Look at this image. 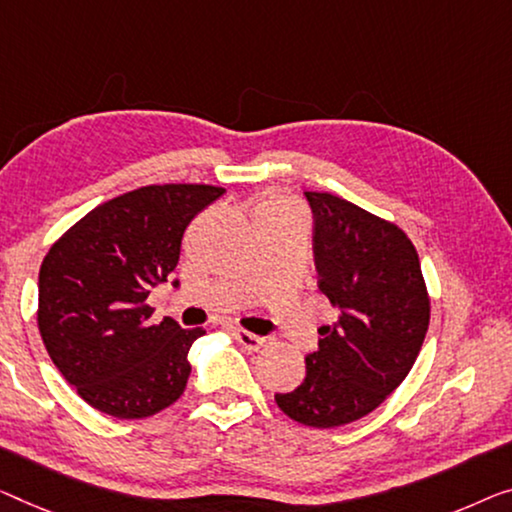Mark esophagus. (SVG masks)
Returning <instances> with one entry per match:
<instances>
[{
    "label": "esophagus",
    "mask_w": 512,
    "mask_h": 512,
    "mask_svg": "<svg viewBox=\"0 0 512 512\" xmlns=\"http://www.w3.org/2000/svg\"><path fill=\"white\" fill-rule=\"evenodd\" d=\"M232 335H234V340L239 342L241 347L248 349V352H257V349H262L264 342H266L264 338H259V335L248 333V331H241V329H234Z\"/></svg>",
    "instance_id": "esophagus-1"
}]
</instances>
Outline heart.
Segmentation results:
<instances>
[{"mask_svg": "<svg viewBox=\"0 0 512 512\" xmlns=\"http://www.w3.org/2000/svg\"><path fill=\"white\" fill-rule=\"evenodd\" d=\"M266 209H289V207H287L285 202H271L269 207H266Z\"/></svg>", "mask_w": 512, "mask_h": 512, "instance_id": "obj_1", "label": "heart"}]
</instances>
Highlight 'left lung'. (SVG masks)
<instances>
[{
	"label": "left lung",
	"mask_w": 512,
	"mask_h": 512,
	"mask_svg": "<svg viewBox=\"0 0 512 512\" xmlns=\"http://www.w3.org/2000/svg\"><path fill=\"white\" fill-rule=\"evenodd\" d=\"M305 197L317 285L338 315L305 356V379L276 402L292 421L326 430L368 416L409 375L430 324V296L414 243L398 225L331 193Z\"/></svg>",
	"instance_id": "1"
}]
</instances>
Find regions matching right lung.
Instances as JSON below:
<instances>
[{"label": "right lung", "instance_id": "1", "mask_svg": "<svg viewBox=\"0 0 512 512\" xmlns=\"http://www.w3.org/2000/svg\"><path fill=\"white\" fill-rule=\"evenodd\" d=\"M223 193L204 183L131 190L98 204L45 255L38 331L57 370L94 409L133 421L181 398L188 349L204 329H181L170 317L149 324L147 296L177 269L190 220Z\"/></svg>", "mask_w": 512, "mask_h": 512}]
</instances>
